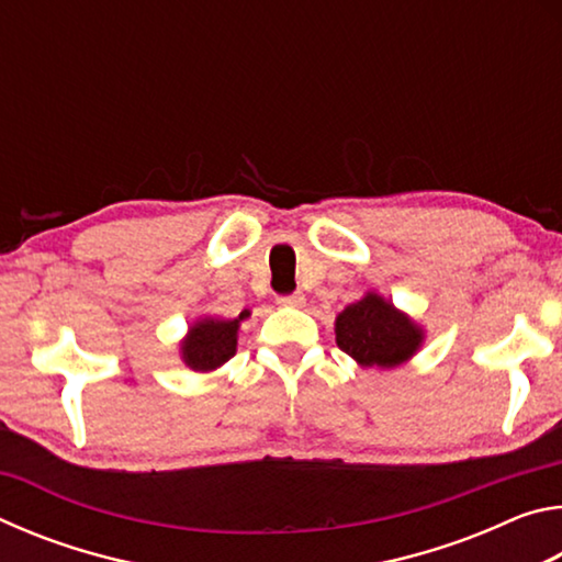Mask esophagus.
Wrapping results in <instances>:
<instances>
[{
  "mask_svg": "<svg viewBox=\"0 0 562 562\" xmlns=\"http://www.w3.org/2000/svg\"><path fill=\"white\" fill-rule=\"evenodd\" d=\"M280 304H282V307H304V302H307V300H304V294L302 292H294V294H284V297H280L278 300Z\"/></svg>",
  "mask_w": 562,
  "mask_h": 562,
  "instance_id": "esophagus-1",
  "label": "esophagus"
}]
</instances>
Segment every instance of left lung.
I'll return each instance as SVG.
<instances>
[{
	"instance_id": "1",
	"label": "left lung",
	"mask_w": 562,
	"mask_h": 562,
	"mask_svg": "<svg viewBox=\"0 0 562 562\" xmlns=\"http://www.w3.org/2000/svg\"><path fill=\"white\" fill-rule=\"evenodd\" d=\"M337 347L359 367L394 369L406 364L424 347L426 331L418 322L394 307L392 300L374 290L347 304L335 319Z\"/></svg>"
}]
</instances>
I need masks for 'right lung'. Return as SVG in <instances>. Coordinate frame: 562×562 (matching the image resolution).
<instances>
[{"mask_svg":"<svg viewBox=\"0 0 562 562\" xmlns=\"http://www.w3.org/2000/svg\"><path fill=\"white\" fill-rule=\"evenodd\" d=\"M250 317V310H245L235 319L223 317H198L190 322L186 337L178 341L180 361L198 374H207L221 369L227 359L237 351V331L240 322Z\"/></svg>","mask_w":562,"mask_h":562,"instance_id":"add662e5","label":"right lung"}]
</instances>
